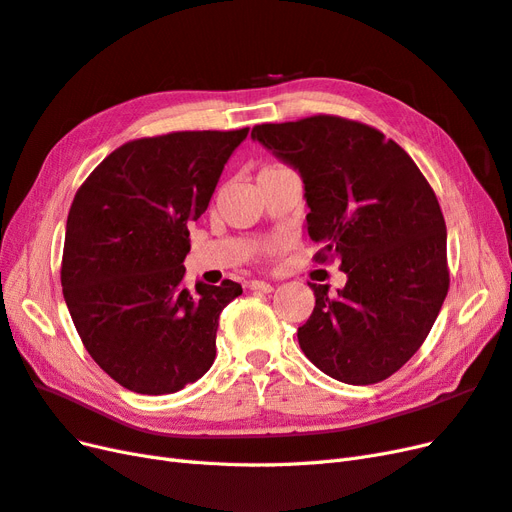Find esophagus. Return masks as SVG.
I'll use <instances>...</instances> for the list:
<instances>
[{"instance_id":"34e87169","label":"esophagus","mask_w":512,"mask_h":512,"mask_svg":"<svg viewBox=\"0 0 512 512\" xmlns=\"http://www.w3.org/2000/svg\"><path fill=\"white\" fill-rule=\"evenodd\" d=\"M250 288L252 290H258V292H271L273 286L269 282H262V280H252L250 282Z\"/></svg>"}]
</instances>
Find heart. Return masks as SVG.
<instances>
[{
  "label": "heart",
  "instance_id": "1",
  "mask_svg": "<svg viewBox=\"0 0 512 512\" xmlns=\"http://www.w3.org/2000/svg\"><path fill=\"white\" fill-rule=\"evenodd\" d=\"M267 250H271V247H267Z\"/></svg>",
  "mask_w": 512,
  "mask_h": 512
}]
</instances>
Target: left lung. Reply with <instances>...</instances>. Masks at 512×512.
Wrapping results in <instances>:
<instances>
[{
  "label": "left lung",
  "instance_id": "obj_1",
  "mask_svg": "<svg viewBox=\"0 0 512 512\" xmlns=\"http://www.w3.org/2000/svg\"><path fill=\"white\" fill-rule=\"evenodd\" d=\"M252 138L297 170L316 260L335 258L346 286H312L299 327L305 356L346 384H374L406 365L448 292L446 224L431 185L382 132L316 115L262 123Z\"/></svg>",
  "mask_w": 512,
  "mask_h": 512
}]
</instances>
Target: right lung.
I'll use <instances>...</instances> for the list:
<instances>
[{
    "label": "right lung",
    "instance_id": "right-lung-1",
    "mask_svg": "<svg viewBox=\"0 0 512 512\" xmlns=\"http://www.w3.org/2000/svg\"><path fill=\"white\" fill-rule=\"evenodd\" d=\"M173 132L115 149L76 192L61 286L76 331L108 376L141 395L177 393L215 361L222 309L241 284L183 282L190 224L247 138Z\"/></svg>",
    "mask_w": 512,
    "mask_h": 512
}]
</instances>
